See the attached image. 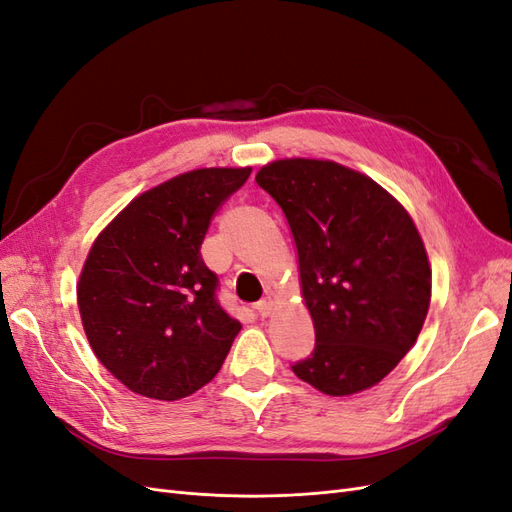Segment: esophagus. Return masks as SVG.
I'll return each instance as SVG.
<instances>
[{
  "mask_svg": "<svg viewBox=\"0 0 512 512\" xmlns=\"http://www.w3.org/2000/svg\"><path fill=\"white\" fill-rule=\"evenodd\" d=\"M256 312H258L260 318H269L271 312H273V299H271V297L262 299V301L256 305Z\"/></svg>",
  "mask_w": 512,
  "mask_h": 512,
  "instance_id": "obj_1",
  "label": "esophagus"
}]
</instances>
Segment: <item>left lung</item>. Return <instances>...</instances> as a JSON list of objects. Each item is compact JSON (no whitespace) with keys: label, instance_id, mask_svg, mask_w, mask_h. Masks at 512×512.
I'll use <instances>...</instances> for the list:
<instances>
[{"label":"left lung","instance_id":"8db88e82","mask_svg":"<svg viewBox=\"0 0 512 512\" xmlns=\"http://www.w3.org/2000/svg\"><path fill=\"white\" fill-rule=\"evenodd\" d=\"M256 183L282 207L316 348L292 365L324 395L376 386L416 344L431 265L406 207L371 177L316 158L273 160Z\"/></svg>","mask_w":512,"mask_h":512}]
</instances>
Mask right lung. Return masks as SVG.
<instances>
[{"label":"right lung","mask_w":512,"mask_h":512,"mask_svg":"<svg viewBox=\"0 0 512 512\" xmlns=\"http://www.w3.org/2000/svg\"><path fill=\"white\" fill-rule=\"evenodd\" d=\"M252 168H196L138 194L96 237L76 284L98 361L136 395L188 397L218 374L241 322L215 301L200 245Z\"/></svg>","instance_id":"add662e5"}]
</instances>
